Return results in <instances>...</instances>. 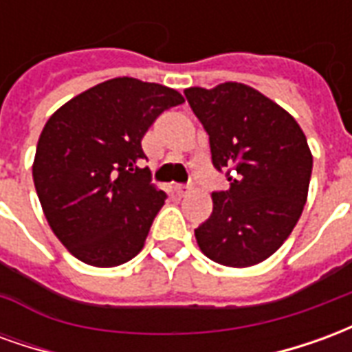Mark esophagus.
<instances>
[{
    "instance_id": "34e87169",
    "label": "esophagus",
    "mask_w": 352,
    "mask_h": 352,
    "mask_svg": "<svg viewBox=\"0 0 352 352\" xmlns=\"http://www.w3.org/2000/svg\"><path fill=\"white\" fill-rule=\"evenodd\" d=\"M173 190H175V194L179 196V198H183V196H186V194H190V186L175 184V186H173Z\"/></svg>"
}]
</instances>
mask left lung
I'll return each instance as SVG.
<instances>
[{"label":"left lung","mask_w":352,"mask_h":352,"mask_svg":"<svg viewBox=\"0 0 352 352\" xmlns=\"http://www.w3.org/2000/svg\"><path fill=\"white\" fill-rule=\"evenodd\" d=\"M209 133L217 169L230 188L214 192L213 213L194 230L217 264L249 267L270 258L292 234L309 192L313 154L294 116L241 82L184 90Z\"/></svg>","instance_id":"1"}]
</instances>
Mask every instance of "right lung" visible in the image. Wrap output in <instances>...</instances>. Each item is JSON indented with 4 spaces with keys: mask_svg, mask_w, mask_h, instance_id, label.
<instances>
[{
    "mask_svg": "<svg viewBox=\"0 0 352 352\" xmlns=\"http://www.w3.org/2000/svg\"><path fill=\"white\" fill-rule=\"evenodd\" d=\"M183 101L173 88L116 77L47 120L32 175L50 230L75 258L115 267L143 249L166 192L139 168L141 141L166 109Z\"/></svg>",
    "mask_w": 352,
    "mask_h": 352,
    "instance_id": "obj_1",
    "label": "right lung"
}]
</instances>
